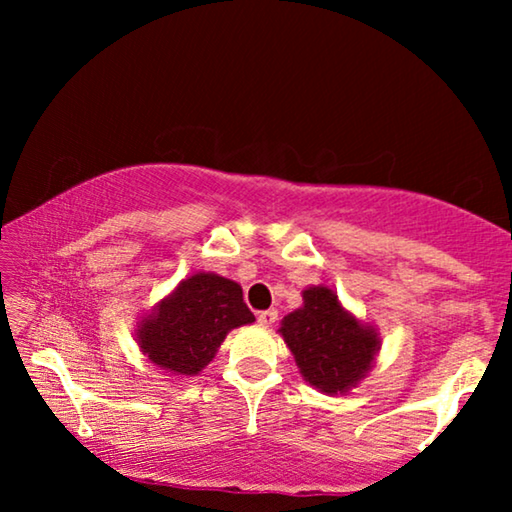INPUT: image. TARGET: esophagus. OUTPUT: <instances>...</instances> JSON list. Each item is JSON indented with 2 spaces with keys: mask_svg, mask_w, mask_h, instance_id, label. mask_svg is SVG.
Returning <instances> with one entry per match:
<instances>
[{
  "mask_svg": "<svg viewBox=\"0 0 512 512\" xmlns=\"http://www.w3.org/2000/svg\"><path fill=\"white\" fill-rule=\"evenodd\" d=\"M275 321H277V310L258 312V324H261V326H272Z\"/></svg>",
  "mask_w": 512,
  "mask_h": 512,
  "instance_id": "esophagus-1",
  "label": "esophagus"
}]
</instances>
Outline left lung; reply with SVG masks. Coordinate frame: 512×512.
Returning a JSON list of instances; mask_svg holds the SVG:
<instances>
[{
	"label": "left lung",
	"mask_w": 512,
	"mask_h": 512,
	"mask_svg": "<svg viewBox=\"0 0 512 512\" xmlns=\"http://www.w3.org/2000/svg\"><path fill=\"white\" fill-rule=\"evenodd\" d=\"M279 333L305 382L324 394H347L370 368L380 335L340 305L328 286L303 291V307L286 314Z\"/></svg>",
	"instance_id": "1"
}]
</instances>
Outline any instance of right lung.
I'll return each instance as SVG.
<instances>
[{
  "label": "right lung",
  "instance_id": "1",
  "mask_svg": "<svg viewBox=\"0 0 512 512\" xmlns=\"http://www.w3.org/2000/svg\"><path fill=\"white\" fill-rule=\"evenodd\" d=\"M242 286L214 272L179 282L137 326L139 349L174 377L198 375L237 326L254 324Z\"/></svg>",
  "mask_w": 512,
  "mask_h": 512
}]
</instances>
